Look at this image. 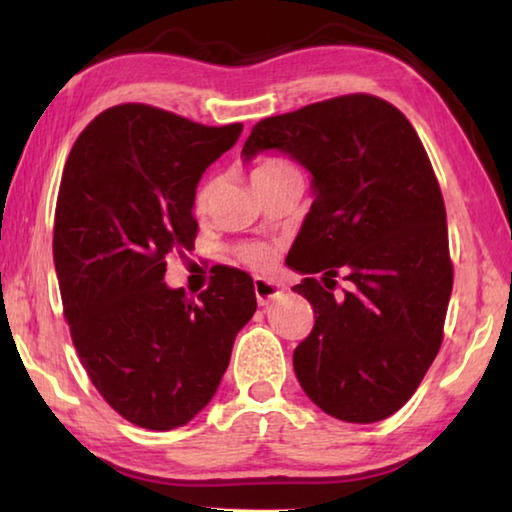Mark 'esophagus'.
Here are the masks:
<instances>
[{
    "label": "esophagus",
    "instance_id": "obj_1",
    "mask_svg": "<svg viewBox=\"0 0 512 512\" xmlns=\"http://www.w3.org/2000/svg\"><path fill=\"white\" fill-rule=\"evenodd\" d=\"M282 289L280 284H275L271 280H264V277H255V298L259 305H268V302L275 300L280 296Z\"/></svg>",
    "mask_w": 512,
    "mask_h": 512
}]
</instances>
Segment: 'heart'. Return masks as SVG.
<instances>
[{
	"mask_svg": "<svg viewBox=\"0 0 512 512\" xmlns=\"http://www.w3.org/2000/svg\"><path fill=\"white\" fill-rule=\"evenodd\" d=\"M298 171L296 164L287 158H277V155H271V158H262L255 162L253 171H250V178H253V185H262L266 180H275L287 176V173ZM216 187H219V180L210 178L205 180L201 189L196 192V207L198 210H205L210 205L212 196L216 194ZM237 255L241 262L250 268H257V271H264V268H271L275 262V248L262 244V241H250V244L239 246Z\"/></svg>",
	"mask_w": 512,
	"mask_h": 512,
	"instance_id": "b5f03b06",
	"label": "heart"
}]
</instances>
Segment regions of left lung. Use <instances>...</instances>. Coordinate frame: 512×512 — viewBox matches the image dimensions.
Here are the masks:
<instances>
[{
    "instance_id": "8db88e82",
    "label": "left lung",
    "mask_w": 512,
    "mask_h": 512,
    "mask_svg": "<svg viewBox=\"0 0 512 512\" xmlns=\"http://www.w3.org/2000/svg\"><path fill=\"white\" fill-rule=\"evenodd\" d=\"M289 153L316 201L289 253L314 329L293 350L302 391L343 422L384 420L411 400L443 343L454 284L447 214L418 133L372 94L257 121L244 158ZM314 272H323L325 285ZM351 282L333 296L335 277Z\"/></svg>"
}]
</instances>
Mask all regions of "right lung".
Wrapping results in <instances>:
<instances>
[{"instance_id": "add662e5", "label": "right lung", "mask_w": 512, "mask_h": 512, "mask_svg": "<svg viewBox=\"0 0 512 512\" xmlns=\"http://www.w3.org/2000/svg\"><path fill=\"white\" fill-rule=\"evenodd\" d=\"M241 131L121 103L65 162L54 264L69 334L103 400L142 429L183 427L212 400L257 309L239 268H219L198 300L164 284L167 257L194 248L198 180Z\"/></svg>"}]
</instances>
